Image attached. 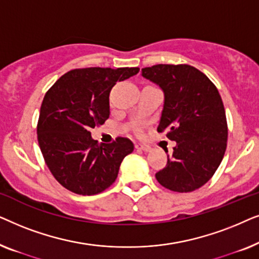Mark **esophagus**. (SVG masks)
I'll use <instances>...</instances> for the list:
<instances>
[{"label": "esophagus", "mask_w": 259, "mask_h": 259, "mask_svg": "<svg viewBox=\"0 0 259 259\" xmlns=\"http://www.w3.org/2000/svg\"><path fill=\"white\" fill-rule=\"evenodd\" d=\"M136 148L137 150H140V151H144V152H147L151 150V147L148 146V145H145V144H136Z\"/></svg>", "instance_id": "1"}]
</instances>
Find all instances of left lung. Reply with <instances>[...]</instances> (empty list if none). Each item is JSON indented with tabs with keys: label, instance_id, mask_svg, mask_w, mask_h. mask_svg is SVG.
<instances>
[{
	"label": "left lung",
	"instance_id": "8db88e82",
	"mask_svg": "<svg viewBox=\"0 0 259 259\" xmlns=\"http://www.w3.org/2000/svg\"><path fill=\"white\" fill-rule=\"evenodd\" d=\"M143 76L164 91V108L157 131L175 140L167 164L155 173L158 183L175 192H192L205 185L221 165L228 145V122L214 83L190 65H155Z\"/></svg>",
	"mask_w": 259,
	"mask_h": 259
}]
</instances>
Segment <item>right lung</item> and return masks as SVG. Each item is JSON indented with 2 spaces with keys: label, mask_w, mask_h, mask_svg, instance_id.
Instances as JSON below:
<instances>
[{
  "label": "right lung",
  "mask_w": 259,
  "mask_h": 259,
  "mask_svg": "<svg viewBox=\"0 0 259 259\" xmlns=\"http://www.w3.org/2000/svg\"><path fill=\"white\" fill-rule=\"evenodd\" d=\"M139 72L128 68L72 69L46 93L37 121V141L54 178L70 192L93 196L115 182L122 159L132 153L128 138L99 144L91 128L109 116V93L116 81Z\"/></svg>",
  "instance_id": "obj_1"
}]
</instances>
